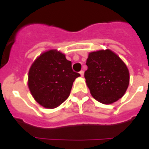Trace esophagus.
Listing matches in <instances>:
<instances>
[{"mask_svg": "<svg viewBox=\"0 0 149 149\" xmlns=\"http://www.w3.org/2000/svg\"><path fill=\"white\" fill-rule=\"evenodd\" d=\"M79 74L81 75V77H84V70H81V71H80V72H79Z\"/></svg>", "mask_w": 149, "mask_h": 149, "instance_id": "34e87169", "label": "esophagus"}]
</instances>
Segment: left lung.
I'll use <instances>...</instances> for the list:
<instances>
[{"label":"left lung","instance_id":"left-lung-1","mask_svg":"<svg viewBox=\"0 0 149 149\" xmlns=\"http://www.w3.org/2000/svg\"><path fill=\"white\" fill-rule=\"evenodd\" d=\"M86 65V85L97 101L109 104L122 97L129 85V72L115 53L109 49L91 52Z\"/></svg>","mask_w":149,"mask_h":149}]
</instances>
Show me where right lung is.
Wrapping results in <instances>:
<instances>
[{"mask_svg":"<svg viewBox=\"0 0 149 149\" xmlns=\"http://www.w3.org/2000/svg\"><path fill=\"white\" fill-rule=\"evenodd\" d=\"M80 74L72 63L56 50L45 52L36 59L29 72V87L36 101L46 108H55L70 96L75 79Z\"/></svg>","mask_w":149,"mask_h":149,"instance_id":"add662e5","label":"right lung"}]
</instances>
